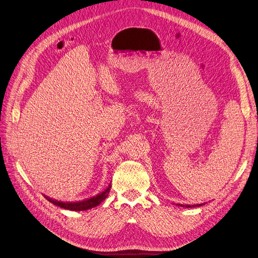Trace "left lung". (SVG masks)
Segmentation results:
<instances>
[{
	"mask_svg": "<svg viewBox=\"0 0 258 258\" xmlns=\"http://www.w3.org/2000/svg\"><path fill=\"white\" fill-rule=\"evenodd\" d=\"M176 205H178V206H183V207H187V208H189V207H199V206H202L203 204H197V205H182V204H176Z\"/></svg>",
	"mask_w": 258,
	"mask_h": 258,
	"instance_id": "obj_1",
	"label": "left lung"
}]
</instances>
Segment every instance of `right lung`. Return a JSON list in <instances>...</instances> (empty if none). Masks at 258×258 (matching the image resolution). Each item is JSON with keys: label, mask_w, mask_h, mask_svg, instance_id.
<instances>
[{"label": "right lung", "mask_w": 258, "mask_h": 258, "mask_svg": "<svg viewBox=\"0 0 258 258\" xmlns=\"http://www.w3.org/2000/svg\"><path fill=\"white\" fill-rule=\"evenodd\" d=\"M110 188H111V185L109 184L107 186V188L104 190V191L95 195L93 197H90L88 199H85V200H83V201H75V202L58 201V200L52 199L45 195H43V196L47 200V201L51 202L52 204H54L56 206L60 207V208L68 209V211H72V212H83V211H88V209H91L95 206H98L99 204H101L104 200L107 198V196L110 191Z\"/></svg>", "instance_id": "right-lung-1"}]
</instances>
